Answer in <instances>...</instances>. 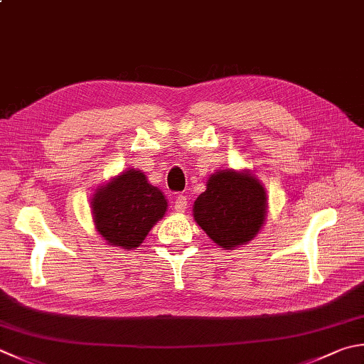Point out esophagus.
Listing matches in <instances>:
<instances>
[{
	"label": "esophagus",
	"mask_w": 364,
	"mask_h": 364,
	"mask_svg": "<svg viewBox=\"0 0 364 364\" xmlns=\"http://www.w3.org/2000/svg\"><path fill=\"white\" fill-rule=\"evenodd\" d=\"M187 196L185 195H177L176 196V201H174V209L177 212H185V209H187Z\"/></svg>",
	"instance_id": "34e87169"
}]
</instances>
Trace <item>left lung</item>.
Masks as SVG:
<instances>
[{"label": "left lung", "instance_id": "8db88e82", "mask_svg": "<svg viewBox=\"0 0 364 364\" xmlns=\"http://www.w3.org/2000/svg\"><path fill=\"white\" fill-rule=\"evenodd\" d=\"M266 191L255 177L236 171H218L193 205L196 223L223 249L255 237L266 217Z\"/></svg>", "mask_w": 364, "mask_h": 364}]
</instances>
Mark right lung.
Listing matches in <instances>:
<instances>
[{"label":"right lung","mask_w":364,"mask_h":364,"mask_svg":"<svg viewBox=\"0 0 364 364\" xmlns=\"http://www.w3.org/2000/svg\"><path fill=\"white\" fill-rule=\"evenodd\" d=\"M92 208L97 230L107 244L133 250L164 215L168 203L144 173L128 169L97 190Z\"/></svg>","instance_id":"add662e5"}]
</instances>
